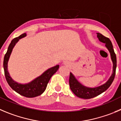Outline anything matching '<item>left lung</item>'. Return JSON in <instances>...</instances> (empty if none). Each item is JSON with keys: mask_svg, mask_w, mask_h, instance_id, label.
I'll return each instance as SVG.
<instances>
[{"mask_svg": "<svg viewBox=\"0 0 121 121\" xmlns=\"http://www.w3.org/2000/svg\"><path fill=\"white\" fill-rule=\"evenodd\" d=\"M97 38L99 40L103 43L106 44V47L108 49L110 53L112 60L113 61V73L112 76L109 78V79L104 84L101 85L98 87L88 88L83 86L79 83L77 79L74 78L72 73H70L69 76V85L72 92L76 95V96L79 98L84 99H90L97 96L100 94L104 92L106 90H108L109 86L111 85L115 78V74H116V68H117V56L114 52V49L113 48V45L111 41L108 38L104 36L103 35L98 33Z\"/></svg>", "mask_w": 121, "mask_h": 121, "instance_id": "left-lung-1", "label": "left lung"}]
</instances>
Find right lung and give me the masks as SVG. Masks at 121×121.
Wrapping results in <instances>:
<instances>
[{"mask_svg":"<svg viewBox=\"0 0 121 121\" xmlns=\"http://www.w3.org/2000/svg\"><path fill=\"white\" fill-rule=\"evenodd\" d=\"M26 36V34L23 33L20 36L15 38L11 41L9 45L8 51L4 55L3 59V69H4V76L6 78L7 82L12 90L16 91L20 95L26 97L32 98L41 95L46 90L48 82L53 74L58 70L59 65L51 67L45 71L42 75L35 79L31 82L27 84H20L15 82L9 76L8 71V62L9 58L10 55L15 45L21 38Z\"/></svg>","mask_w":121,"mask_h":121,"instance_id":"obj_1","label":"right lung"}]
</instances>
